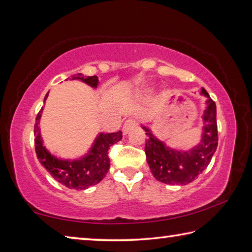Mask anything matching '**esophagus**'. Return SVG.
<instances>
[{
    "label": "esophagus",
    "instance_id": "esophagus-1",
    "mask_svg": "<svg viewBox=\"0 0 252 252\" xmlns=\"http://www.w3.org/2000/svg\"><path fill=\"white\" fill-rule=\"evenodd\" d=\"M136 125H138V121L135 120V119H127V120L125 122V125H123V127H122V131L123 133L126 134L129 133V131L131 129H133L134 126H136Z\"/></svg>",
    "mask_w": 252,
    "mask_h": 252
}]
</instances>
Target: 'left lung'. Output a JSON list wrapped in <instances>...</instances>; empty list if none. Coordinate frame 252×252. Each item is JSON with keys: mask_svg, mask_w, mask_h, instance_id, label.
<instances>
[{"mask_svg": "<svg viewBox=\"0 0 252 252\" xmlns=\"http://www.w3.org/2000/svg\"><path fill=\"white\" fill-rule=\"evenodd\" d=\"M202 95L208 97V108L204 111L202 140L199 146L189 151H177L158 140L150 130L146 140L147 161L151 172L158 181L167 185H188L192 182L210 163L213 153L218 147V126H217L216 103L208 92L201 88Z\"/></svg>", "mask_w": 252, "mask_h": 252, "instance_id": "obj_1", "label": "left lung"}]
</instances>
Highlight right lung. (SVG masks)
Masks as SVG:
<instances>
[{"instance_id": "add662e5", "label": "right lung", "mask_w": 252, "mask_h": 252, "mask_svg": "<svg viewBox=\"0 0 252 252\" xmlns=\"http://www.w3.org/2000/svg\"><path fill=\"white\" fill-rule=\"evenodd\" d=\"M72 80H81L84 83L91 85L92 88H96L97 83H99V80L95 75L83 76L82 73L72 75ZM48 95L49 92L46 93L44 102ZM42 111H43V106L37 113L35 126H34V135H35L34 146H35L37 159L40 160L41 164L48 170L49 173L55 180L69 188V189L83 190L99 183L109 171V149L122 139V132L119 131L113 132V133H100L92 149L89 151V155L82 158V159L74 161L60 160L51 155L42 143L39 129V121Z\"/></svg>"}]
</instances>
